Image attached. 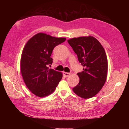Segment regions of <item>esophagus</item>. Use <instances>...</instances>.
Instances as JSON below:
<instances>
[{"instance_id": "1", "label": "esophagus", "mask_w": 129, "mask_h": 129, "mask_svg": "<svg viewBox=\"0 0 129 129\" xmlns=\"http://www.w3.org/2000/svg\"><path fill=\"white\" fill-rule=\"evenodd\" d=\"M63 75L65 77H68V76H69L70 75H71V73H67V72H63Z\"/></svg>"}]
</instances>
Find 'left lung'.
<instances>
[{
  "label": "left lung",
  "instance_id": "1",
  "mask_svg": "<svg viewBox=\"0 0 129 129\" xmlns=\"http://www.w3.org/2000/svg\"><path fill=\"white\" fill-rule=\"evenodd\" d=\"M68 42L84 67L82 72L77 73L80 81L73 90L82 98H91L101 90L106 81L108 60L105 50L91 36L72 38Z\"/></svg>",
  "mask_w": 129,
  "mask_h": 129
}]
</instances>
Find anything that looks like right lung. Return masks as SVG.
Returning a JSON list of instances; mask_svg holds the SVG:
<instances>
[{
    "instance_id": "right-lung-1",
    "label": "right lung",
    "mask_w": 129,
    "mask_h": 129,
    "mask_svg": "<svg viewBox=\"0 0 129 129\" xmlns=\"http://www.w3.org/2000/svg\"><path fill=\"white\" fill-rule=\"evenodd\" d=\"M66 40L39 33L26 44L21 57V72L27 87L35 95L44 97L51 94L62 79V73L49 69L48 65L53 63L50 56L54 47Z\"/></svg>"
}]
</instances>
